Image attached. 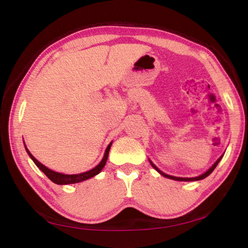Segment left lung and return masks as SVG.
Wrapping results in <instances>:
<instances>
[{"mask_svg": "<svg viewBox=\"0 0 248 248\" xmlns=\"http://www.w3.org/2000/svg\"><path fill=\"white\" fill-rule=\"evenodd\" d=\"M223 155H224V154H222L221 156L217 159L215 164H213L211 167H210V169H209L208 170H205L203 174H201V175H199V176H197V177H176V176H171V175H169V174H165L164 171H162L161 170H158L157 167L153 164V162L151 161V159H149V161H150L151 165H152L153 169H154L155 170H156V171H158L159 174H161L162 176H164V177H166V178L174 179V180H178V182H196V180H201V179H203V178H205V177H208V176H209L210 174H211L213 170H215V169L217 167V165L219 164V162L221 161V158L223 157Z\"/></svg>", "mask_w": 248, "mask_h": 248, "instance_id": "1", "label": "left lung"}]
</instances>
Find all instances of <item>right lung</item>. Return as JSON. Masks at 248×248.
Returning a JSON list of instances; mask_svg holds the SVG:
<instances>
[{"instance_id": "obj_1", "label": "right lung", "mask_w": 248, "mask_h": 248, "mask_svg": "<svg viewBox=\"0 0 248 248\" xmlns=\"http://www.w3.org/2000/svg\"><path fill=\"white\" fill-rule=\"evenodd\" d=\"M112 144V142L108 144L106 151H105V154H104V157L102 158V161H100L99 164L97 166H95L94 169H92L91 170H87V171H84V173H79V174H72V175H69V174H63V173H58V171H54L52 170L48 169L47 166H45L44 164H41V163L38 161V159L35 158L32 156V154L29 152V150L26 148V144H25L24 142V145H25V149H26V152L28 153L29 157H31L33 163H35L36 166L38 167V169L43 171V173L47 176V177L53 182L54 184L57 185H70V184H77V183H81L83 180H87L92 177H94L97 174H99L102 170L104 169V166L106 165V162H107V158H108V154H109V150H110V146Z\"/></svg>"}]
</instances>
